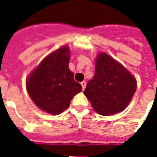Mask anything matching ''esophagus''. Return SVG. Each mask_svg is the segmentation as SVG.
<instances>
[{"label": "esophagus", "instance_id": "1", "mask_svg": "<svg viewBox=\"0 0 157 157\" xmlns=\"http://www.w3.org/2000/svg\"><path fill=\"white\" fill-rule=\"evenodd\" d=\"M81 85H82V89L84 90V89L86 88V82H82V83H81Z\"/></svg>", "mask_w": 157, "mask_h": 157}]
</instances>
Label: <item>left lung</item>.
<instances>
[{
    "label": "left lung",
    "instance_id": "obj_1",
    "mask_svg": "<svg viewBox=\"0 0 157 157\" xmlns=\"http://www.w3.org/2000/svg\"><path fill=\"white\" fill-rule=\"evenodd\" d=\"M136 81L126 69L107 54H99L95 74L84 94L96 112L109 116L123 111L136 90Z\"/></svg>",
    "mask_w": 157,
    "mask_h": 157
}]
</instances>
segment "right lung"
Here are the masks:
<instances>
[{"mask_svg":"<svg viewBox=\"0 0 157 157\" xmlns=\"http://www.w3.org/2000/svg\"><path fill=\"white\" fill-rule=\"evenodd\" d=\"M70 49L64 46L43 60L27 80V90L39 109L54 115L70 105L73 97L82 92L69 69Z\"/></svg>","mask_w":157,"mask_h":157,"instance_id":"1","label":"right lung"}]
</instances>
